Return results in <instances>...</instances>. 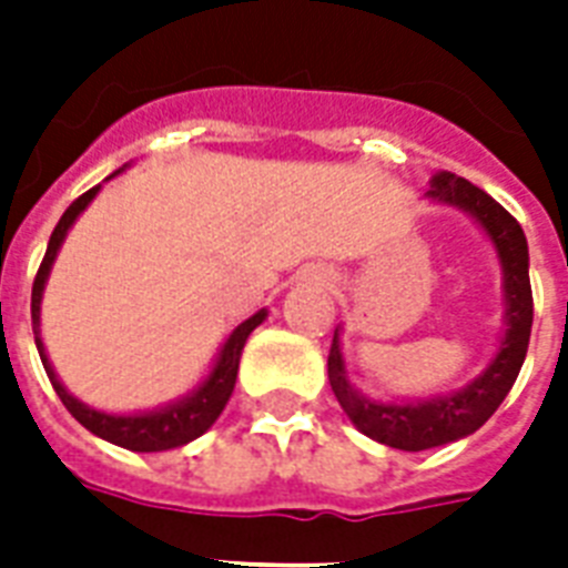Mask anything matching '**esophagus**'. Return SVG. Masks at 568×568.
<instances>
[{"instance_id": "esophagus-1", "label": "esophagus", "mask_w": 568, "mask_h": 568, "mask_svg": "<svg viewBox=\"0 0 568 568\" xmlns=\"http://www.w3.org/2000/svg\"><path fill=\"white\" fill-rule=\"evenodd\" d=\"M321 283H327V276H321Z\"/></svg>"}]
</instances>
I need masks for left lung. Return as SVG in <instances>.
I'll return each instance as SVG.
<instances>
[{"mask_svg":"<svg viewBox=\"0 0 568 568\" xmlns=\"http://www.w3.org/2000/svg\"><path fill=\"white\" fill-rule=\"evenodd\" d=\"M427 196L471 214L493 239L504 271V338L495 359L486 365V372L477 374L459 392L427 397V400H409V404H395V400L383 404V400L359 395L351 386L336 329L333 347H329L327 374L338 404L354 422L356 430L397 450L439 448V445L457 442L468 433H475L477 427H484L519 377L525 354H528L530 324H534L528 239H525L519 221L501 203H495L486 191L448 171H439L433 176Z\"/></svg>","mask_w":568,"mask_h":568,"instance_id":"8db88e82","label":"left lung"}]
</instances>
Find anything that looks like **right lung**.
I'll list each match as a JSON object with an SVG mask.
<instances>
[{
	"label": "right lung",
	"instance_id": "right-lung-1",
	"mask_svg": "<svg viewBox=\"0 0 568 568\" xmlns=\"http://www.w3.org/2000/svg\"><path fill=\"white\" fill-rule=\"evenodd\" d=\"M120 171H123V168H120ZM111 176H114V173H111ZM97 191H100V185L91 191H84V194L79 196V200H73L70 209L61 214V221H58V226L52 230V235H49L47 256L40 262L34 285H31V327H34V345H38L40 363L47 368L49 383L55 388V395L61 397V404H64L75 422L82 424V427H88L93 436H100V439L111 442V445H120V448L141 450V454L182 448V445L194 442L196 436H203V433L217 422V415L223 413V406H226L232 388H235V377H239V363L241 351H244V342H247L250 333L267 318V310H258L256 315H250L244 324H239V327L232 329L230 338H226V345L221 347V354L214 359L209 377H205L194 392L180 397V400H173V404L168 406H159V409H150V413L135 415L100 413V409L82 404V400L70 395L64 388V383L58 379L55 368L49 363L47 347L40 342V297H43V285H47L49 280L52 262H55L58 250H61V244H64L67 239V230H70L75 223V217L88 209V203L97 196Z\"/></svg>",
	"mask_w": 568,
	"mask_h": 568
}]
</instances>
